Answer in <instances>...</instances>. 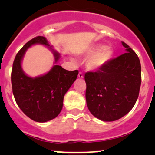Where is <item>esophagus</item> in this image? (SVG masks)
I'll return each mask as SVG.
<instances>
[{"instance_id":"34e87169","label":"esophagus","mask_w":155,"mask_h":155,"mask_svg":"<svg viewBox=\"0 0 155 155\" xmlns=\"http://www.w3.org/2000/svg\"><path fill=\"white\" fill-rule=\"evenodd\" d=\"M78 77H79V78H80V79H82V78L84 77V76H83V73H82V72H79V75H78Z\"/></svg>"}]
</instances>
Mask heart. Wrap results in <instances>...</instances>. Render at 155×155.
<instances>
[{
    "label": "heart",
    "mask_w": 155,
    "mask_h": 155,
    "mask_svg": "<svg viewBox=\"0 0 155 155\" xmlns=\"http://www.w3.org/2000/svg\"><path fill=\"white\" fill-rule=\"evenodd\" d=\"M113 50L105 45H97L88 48L83 54L85 58H88L86 67L89 70H98L112 60L113 57Z\"/></svg>",
    "instance_id": "b5f03b06"
}]
</instances>
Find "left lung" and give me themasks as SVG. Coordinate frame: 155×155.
Segmentation results:
<instances>
[{
	"instance_id": "1",
	"label": "left lung",
	"mask_w": 155,
	"mask_h": 155,
	"mask_svg": "<svg viewBox=\"0 0 155 155\" xmlns=\"http://www.w3.org/2000/svg\"><path fill=\"white\" fill-rule=\"evenodd\" d=\"M127 52L112 59L101 70L87 72L85 98L91 113L104 121H114L135 105L141 85V64L137 54L121 42Z\"/></svg>"
}]
</instances>
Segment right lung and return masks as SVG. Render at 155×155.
Wrapping results in <instances>:
<instances>
[{"mask_svg": "<svg viewBox=\"0 0 155 155\" xmlns=\"http://www.w3.org/2000/svg\"><path fill=\"white\" fill-rule=\"evenodd\" d=\"M43 44L53 51L55 63L60 54L48 45L44 37L38 36L28 42L17 53L11 73L12 93L21 110L31 119L46 122L56 118L63 107L65 94L76 79L79 71H69L54 65L46 74L31 78L21 69V60L26 50L32 45Z\"/></svg>", "mask_w": 155, "mask_h": 155, "instance_id": "1", "label": "right lung"}]
</instances>
